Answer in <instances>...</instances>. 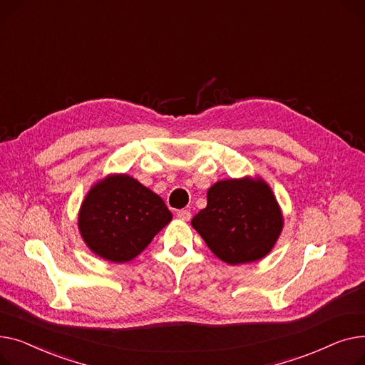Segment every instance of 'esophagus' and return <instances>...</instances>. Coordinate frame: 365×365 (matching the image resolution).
<instances>
[{
  "label": "esophagus",
  "mask_w": 365,
  "mask_h": 365,
  "mask_svg": "<svg viewBox=\"0 0 365 365\" xmlns=\"http://www.w3.org/2000/svg\"><path fill=\"white\" fill-rule=\"evenodd\" d=\"M177 217L181 220V221H190L191 220V212L187 210V209H181L177 212Z\"/></svg>",
  "instance_id": "34e87169"
}]
</instances>
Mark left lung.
Instances as JSON below:
<instances>
[{
	"instance_id": "left-lung-1",
	"label": "left lung",
	"mask_w": 365,
	"mask_h": 365,
	"mask_svg": "<svg viewBox=\"0 0 365 365\" xmlns=\"http://www.w3.org/2000/svg\"><path fill=\"white\" fill-rule=\"evenodd\" d=\"M207 247L228 265L256 262L272 250L284 227L275 195L261 177L221 180L191 220Z\"/></svg>"
}]
</instances>
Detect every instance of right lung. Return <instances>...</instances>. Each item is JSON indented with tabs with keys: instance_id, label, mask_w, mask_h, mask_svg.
Listing matches in <instances>:
<instances>
[{
	"instance_id": "1",
	"label": "right lung",
	"mask_w": 365,
	"mask_h": 365,
	"mask_svg": "<svg viewBox=\"0 0 365 365\" xmlns=\"http://www.w3.org/2000/svg\"><path fill=\"white\" fill-rule=\"evenodd\" d=\"M170 220L173 213L155 191L128 174H109L82 200L78 230L94 255L123 264L138 256Z\"/></svg>"
}]
</instances>
